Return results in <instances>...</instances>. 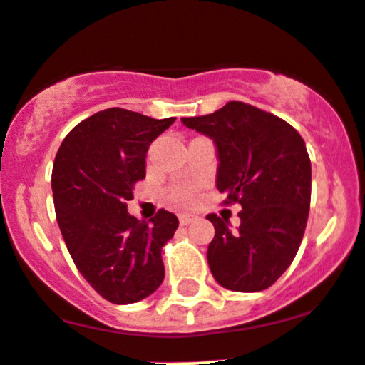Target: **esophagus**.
Masks as SVG:
<instances>
[{
    "instance_id": "34e87169",
    "label": "esophagus",
    "mask_w": 365,
    "mask_h": 365,
    "mask_svg": "<svg viewBox=\"0 0 365 365\" xmlns=\"http://www.w3.org/2000/svg\"><path fill=\"white\" fill-rule=\"evenodd\" d=\"M178 220H180V225H189V223L194 222L195 216L190 215V213H180Z\"/></svg>"
}]
</instances>
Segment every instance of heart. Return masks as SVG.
Segmentation results:
<instances>
[{
  "mask_svg": "<svg viewBox=\"0 0 365 365\" xmlns=\"http://www.w3.org/2000/svg\"><path fill=\"white\" fill-rule=\"evenodd\" d=\"M171 199L180 204H190L195 199V190L192 187H175L171 190Z\"/></svg>",
  "mask_w": 365,
  "mask_h": 365,
  "instance_id": "1",
  "label": "heart"
}]
</instances>
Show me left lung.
Returning a JSON list of instances; mask_svg holds the SVG:
<instances>
[{
	"label": "left lung",
	"instance_id": "obj_1",
	"mask_svg": "<svg viewBox=\"0 0 365 365\" xmlns=\"http://www.w3.org/2000/svg\"><path fill=\"white\" fill-rule=\"evenodd\" d=\"M182 123L213 140L216 189L242 206L241 223L207 215L215 237L207 263L220 286L241 293L270 287L293 263L312 194L307 145L291 124L242 102Z\"/></svg>",
	"mask_w": 365,
	"mask_h": 365
}]
</instances>
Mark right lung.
Returning <instances> with one entry per match:
<instances>
[{
  "label": "right lung",
  "instance_id": "obj_1",
  "mask_svg": "<svg viewBox=\"0 0 365 365\" xmlns=\"http://www.w3.org/2000/svg\"><path fill=\"white\" fill-rule=\"evenodd\" d=\"M175 123L126 109H106L63 138L51 173L55 215L67 250L90 286L115 305L147 298L164 279L163 246L178 218L128 213L133 185L145 178L150 143Z\"/></svg>",
  "mask_w": 365,
  "mask_h": 365
}]
</instances>
